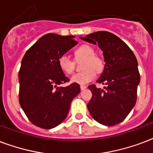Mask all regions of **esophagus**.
<instances>
[{
  "label": "esophagus",
  "mask_w": 153,
  "mask_h": 153,
  "mask_svg": "<svg viewBox=\"0 0 153 153\" xmlns=\"http://www.w3.org/2000/svg\"><path fill=\"white\" fill-rule=\"evenodd\" d=\"M86 88V86H83V85H81V86H80V89H81L82 91H83V90H85Z\"/></svg>",
  "instance_id": "1"
}]
</instances>
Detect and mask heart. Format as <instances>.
I'll return each instance as SVG.
<instances>
[{"label":"heart","mask_w":153,"mask_h":153,"mask_svg":"<svg viewBox=\"0 0 153 153\" xmlns=\"http://www.w3.org/2000/svg\"><path fill=\"white\" fill-rule=\"evenodd\" d=\"M76 58L85 59L83 68L86 69L82 72L74 74L71 78L73 83L79 85H85L88 83L96 76L95 71H101L103 68V62L101 58L95 55V51L92 47L84 44L79 47L74 51ZM59 65L62 71L66 74H71L74 69V61L70 58L69 55H61L59 59Z\"/></svg>","instance_id":"1"}]
</instances>
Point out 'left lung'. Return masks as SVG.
<instances>
[{
  "mask_svg": "<svg viewBox=\"0 0 153 153\" xmlns=\"http://www.w3.org/2000/svg\"><path fill=\"white\" fill-rule=\"evenodd\" d=\"M98 44L103 52L105 67L97 82L104 89L89 86L92 98L87 108L98 123L113 126L121 123L130 113L137 101L140 82L137 60L128 46L119 37L109 32H96L79 37Z\"/></svg>",
  "mask_w": 153,
  "mask_h": 153,
  "instance_id": "8db88e82",
  "label": "left lung"
}]
</instances>
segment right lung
Returning a JSON list of instances; mask_svg holds the SVG:
<instances>
[{
    "label": "right lung",
    "instance_id": "obj_1",
    "mask_svg": "<svg viewBox=\"0 0 153 153\" xmlns=\"http://www.w3.org/2000/svg\"><path fill=\"white\" fill-rule=\"evenodd\" d=\"M73 36L48 33L30 48L19 71V102L33 125L55 128L67 117L72 100L80 92L79 84L58 86L69 82L59 65V59L78 44Z\"/></svg>",
    "mask_w": 153,
    "mask_h": 153
}]
</instances>
